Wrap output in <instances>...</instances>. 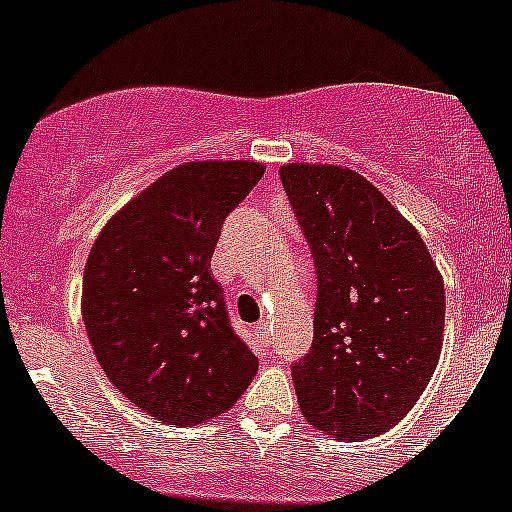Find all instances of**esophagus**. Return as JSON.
I'll use <instances>...</instances> for the list:
<instances>
[{"mask_svg":"<svg viewBox=\"0 0 512 512\" xmlns=\"http://www.w3.org/2000/svg\"><path fill=\"white\" fill-rule=\"evenodd\" d=\"M255 338L260 341V346H270V326L265 321L255 326Z\"/></svg>","mask_w":512,"mask_h":512,"instance_id":"esophagus-1","label":"esophagus"}]
</instances>
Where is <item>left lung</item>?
Listing matches in <instances>:
<instances>
[{
	"label": "left lung",
	"mask_w": 512,
	"mask_h": 512,
	"mask_svg": "<svg viewBox=\"0 0 512 512\" xmlns=\"http://www.w3.org/2000/svg\"><path fill=\"white\" fill-rule=\"evenodd\" d=\"M313 252V346L293 364L300 412L369 439L414 407L437 369L444 280L417 229L371 181L333 164L280 166Z\"/></svg>",
	"instance_id": "1"
}]
</instances>
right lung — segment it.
I'll use <instances>...</instances> for the list:
<instances>
[{
    "label": "right lung",
    "mask_w": 512,
    "mask_h": 512,
    "mask_svg": "<svg viewBox=\"0 0 512 512\" xmlns=\"http://www.w3.org/2000/svg\"><path fill=\"white\" fill-rule=\"evenodd\" d=\"M265 166L189 161L133 197L98 234L83 272V321L126 399L166 424L234 407L257 356L229 326L209 262L219 232Z\"/></svg>",
    "instance_id": "obj_1"
}]
</instances>
